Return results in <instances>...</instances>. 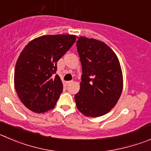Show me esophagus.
I'll use <instances>...</instances> for the list:
<instances>
[{
    "instance_id": "34e87169",
    "label": "esophagus",
    "mask_w": 151,
    "mask_h": 151,
    "mask_svg": "<svg viewBox=\"0 0 151 151\" xmlns=\"http://www.w3.org/2000/svg\"><path fill=\"white\" fill-rule=\"evenodd\" d=\"M72 83V81H66V83H66V85H69V84H70V83Z\"/></svg>"
}]
</instances>
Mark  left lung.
I'll return each mask as SVG.
<instances>
[{
	"instance_id": "8db88e82",
	"label": "left lung",
	"mask_w": 151,
	"mask_h": 151,
	"mask_svg": "<svg viewBox=\"0 0 151 151\" xmlns=\"http://www.w3.org/2000/svg\"><path fill=\"white\" fill-rule=\"evenodd\" d=\"M77 39L83 74L80 91L74 96L76 105L86 116H101L115 106L122 95L123 76L120 63L104 42L83 36Z\"/></svg>"
}]
</instances>
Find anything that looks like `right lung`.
<instances>
[{"mask_svg": "<svg viewBox=\"0 0 151 151\" xmlns=\"http://www.w3.org/2000/svg\"><path fill=\"white\" fill-rule=\"evenodd\" d=\"M74 35H47L33 39L18 56L14 83L18 98L29 110L43 113L54 108L63 85L55 75L56 63L71 48Z\"/></svg>", "mask_w": 151, "mask_h": 151, "instance_id": "add662e5", "label": "right lung"}]
</instances>
